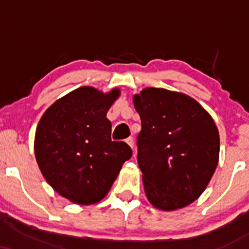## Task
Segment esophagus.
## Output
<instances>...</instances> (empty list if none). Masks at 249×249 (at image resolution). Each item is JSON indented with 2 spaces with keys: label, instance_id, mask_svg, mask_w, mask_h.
<instances>
[{
  "label": "esophagus",
  "instance_id": "1",
  "mask_svg": "<svg viewBox=\"0 0 249 249\" xmlns=\"http://www.w3.org/2000/svg\"><path fill=\"white\" fill-rule=\"evenodd\" d=\"M125 142H126V144L128 145V146H130L131 148H133L134 142H133V138H132V137H128V138H127L126 141H125Z\"/></svg>",
  "mask_w": 249,
  "mask_h": 249
}]
</instances>
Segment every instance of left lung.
Returning <instances> with one entry per match:
<instances>
[{
    "instance_id": "obj_1",
    "label": "left lung",
    "mask_w": 249,
    "mask_h": 249,
    "mask_svg": "<svg viewBox=\"0 0 249 249\" xmlns=\"http://www.w3.org/2000/svg\"><path fill=\"white\" fill-rule=\"evenodd\" d=\"M133 105L142 121L138 165L147 200L166 212L188 206L218 166L215 123L192 97L166 89H142Z\"/></svg>"
}]
</instances>
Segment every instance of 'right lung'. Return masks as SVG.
Instances as JSON below:
<instances>
[{
	"mask_svg": "<svg viewBox=\"0 0 249 249\" xmlns=\"http://www.w3.org/2000/svg\"><path fill=\"white\" fill-rule=\"evenodd\" d=\"M121 96L82 87L57 99L36 127V161L53 190L73 204L92 205L108 193L132 150L111 141L107 113Z\"/></svg>",
	"mask_w": 249,
	"mask_h": 249,
	"instance_id": "obj_1",
	"label": "right lung"
}]
</instances>
